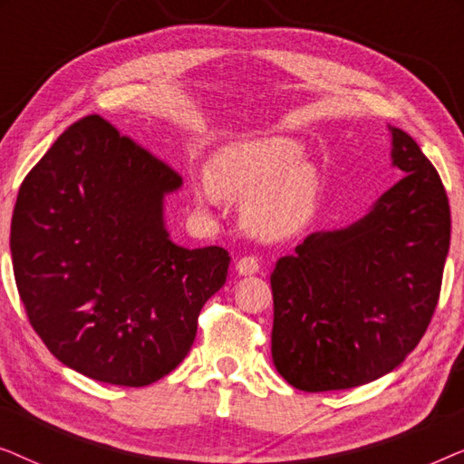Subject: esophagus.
<instances>
[{
  "instance_id": "1",
  "label": "esophagus",
  "mask_w": 464,
  "mask_h": 464,
  "mask_svg": "<svg viewBox=\"0 0 464 464\" xmlns=\"http://www.w3.org/2000/svg\"><path fill=\"white\" fill-rule=\"evenodd\" d=\"M237 272L240 276H249V275H256V272H259V262L257 257L253 256H245L240 257L237 262Z\"/></svg>"
}]
</instances>
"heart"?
<instances>
[{
  "mask_svg": "<svg viewBox=\"0 0 464 464\" xmlns=\"http://www.w3.org/2000/svg\"><path fill=\"white\" fill-rule=\"evenodd\" d=\"M208 183L224 198L249 200L245 221L262 238H287L306 227L321 196L319 175L289 137L226 145L208 167Z\"/></svg>",
  "mask_w": 464,
  "mask_h": 464,
  "instance_id": "b5f03b06",
  "label": "heart"
}]
</instances>
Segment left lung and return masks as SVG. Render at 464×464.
Masks as SVG:
<instances>
[{
	"label": "left lung",
	"instance_id": "8db88e82",
	"mask_svg": "<svg viewBox=\"0 0 464 464\" xmlns=\"http://www.w3.org/2000/svg\"><path fill=\"white\" fill-rule=\"evenodd\" d=\"M401 179L357 224L314 232L276 262L272 361L306 392L395 370L427 332L450 249L446 188L418 143L392 129Z\"/></svg>",
	"mask_w": 464,
	"mask_h": 464
}]
</instances>
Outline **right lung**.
Here are the masks:
<instances>
[{
	"instance_id": "obj_1",
	"label": "right lung",
	"mask_w": 464,
	"mask_h": 464,
	"mask_svg": "<svg viewBox=\"0 0 464 464\" xmlns=\"http://www.w3.org/2000/svg\"><path fill=\"white\" fill-rule=\"evenodd\" d=\"M179 188L177 170L101 116L73 122L24 177L12 268L31 327L61 363L148 386L186 359L230 256L169 238L164 196Z\"/></svg>"
}]
</instances>
